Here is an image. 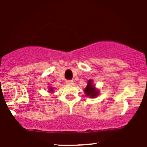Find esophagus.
<instances>
[{"label":"esophagus","instance_id":"1","mask_svg":"<svg viewBox=\"0 0 147 147\" xmlns=\"http://www.w3.org/2000/svg\"><path fill=\"white\" fill-rule=\"evenodd\" d=\"M66 83L67 84V85H72L73 84V81H72V80H67V81H66Z\"/></svg>","mask_w":147,"mask_h":147}]
</instances>
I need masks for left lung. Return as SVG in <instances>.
Instances as JSON below:
<instances>
[{
  "mask_svg": "<svg viewBox=\"0 0 147 147\" xmlns=\"http://www.w3.org/2000/svg\"><path fill=\"white\" fill-rule=\"evenodd\" d=\"M84 93L86 96L90 98H95L99 95V90L95 87V85L93 84V81L92 79H89L87 81V85L84 89Z\"/></svg>",
  "mask_w": 147,
  "mask_h": 147,
  "instance_id": "8db88e82",
  "label": "left lung"
}]
</instances>
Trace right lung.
Masks as SVG:
<instances>
[{"instance_id": "add662e5", "label": "right lung", "mask_w": 147, "mask_h": 147, "mask_svg": "<svg viewBox=\"0 0 147 147\" xmlns=\"http://www.w3.org/2000/svg\"><path fill=\"white\" fill-rule=\"evenodd\" d=\"M49 87H48V89H49V93H52L54 92V89H53V87H51V86H49Z\"/></svg>"}]
</instances>
